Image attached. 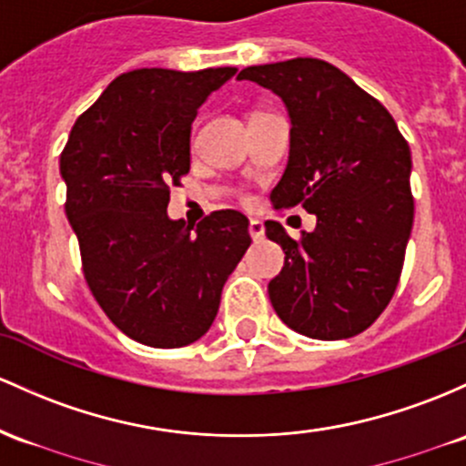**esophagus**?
<instances>
[{"mask_svg":"<svg viewBox=\"0 0 466 466\" xmlns=\"http://www.w3.org/2000/svg\"><path fill=\"white\" fill-rule=\"evenodd\" d=\"M249 237H252L254 243L260 241V238L265 237V225L260 223L258 218H252V221H249Z\"/></svg>","mask_w":466,"mask_h":466,"instance_id":"1","label":"esophagus"}]
</instances>
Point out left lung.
<instances>
[{
    "label": "left lung",
    "instance_id": "8db88e82",
    "mask_svg": "<svg viewBox=\"0 0 466 466\" xmlns=\"http://www.w3.org/2000/svg\"><path fill=\"white\" fill-rule=\"evenodd\" d=\"M237 79L272 90L288 108L289 158L276 208L303 206L316 229L294 241L265 223L285 265L268 291L285 325L319 340L351 339L390 305L411 237V152L393 116L342 70L299 57L249 66Z\"/></svg>",
    "mask_w": 466,
    "mask_h": 466
}]
</instances>
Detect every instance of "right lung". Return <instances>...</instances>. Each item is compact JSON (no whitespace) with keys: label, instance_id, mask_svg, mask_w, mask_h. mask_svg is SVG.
I'll return each mask as SVG.
<instances>
[{"label":"right lung","instance_id":"obj_1","mask_svg":"<svg viewBox=\"0 0 466 466\" xmlns=\"http://www.w3.org/2000/svg\"><path fill=\"white\" fill-rule=\"evenodd\" d=\"M237 68H139L104 90L70 130L59 172L88 288L127 339L158 350L198 340L228 276L248 252L249 221L218 209L194 228L167 217L190 172L197 112Z\"/></svg>","mask_w":466,"mask_h":466}]
</instances>
